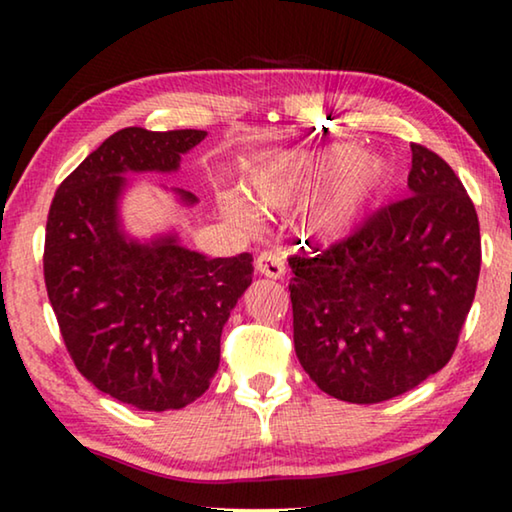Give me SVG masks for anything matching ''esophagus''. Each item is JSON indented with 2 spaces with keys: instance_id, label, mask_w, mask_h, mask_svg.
Returning <instances> with one entry per match:
<instances>
[{
  "instance_id": "34e87169",
  "label": "esophagus",
  "mask_w": 512,
  "mask_h": 512,
  "mask_svg": "<svg viewBox=\"0 0 512 512\" xmlns=\"http://www.w3.org/2000/svg\"><path fill=\"white\" fill-rule=\"evenodd\" d=\"M255 268H257V273L273 277V280H280V277L284 275V259L280 253H277V250H264V253L257 255Z\"/></svg>"
}]
</instances>
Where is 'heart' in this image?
<instances>
[{
	"label": "heart",
	"instance_id": "1",
	"mask_svg": "<svg viewBox=\"0 0 512 512\" xmlns=\"http://www.w3.org/2000/svg\"><path fill=\"white\" fill-rule=\"evenodd\" d=\"M305 219L307 232L316 239H341L357 225L379 189V160L357 155L352 146H332L323 153H268L248 171V196L259 210H284L332 176ZM223 210L232 221L250 225V212L237 196L223 198Z\"/></svg>",
	"mask_w": 512,
	"mask_h": 512
}]
</instances>
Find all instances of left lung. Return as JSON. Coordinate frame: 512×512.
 Masks as SVG:
<instances>
[{
    "label": "left lung",
    "instance_id": "8db88e82",
    "mask_svg": "<svg viewBox=\"0 0 512 512\" xmlns=\"http://www.w3.org/2000/svg\"><path fill=\"white\" fill-rule=\"evenodd\" d=\"M411 196L350 237L289 257L296 354L320 391L377 404L452 359L481 271L474 203L454 169L411 144Z\"/></svg>",
    "mask_w": 512,
    "mask_h": 512
}]
</instances>
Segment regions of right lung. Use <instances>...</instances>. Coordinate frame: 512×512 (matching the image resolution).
Returning a JSON list of instances; mask_svg holds the SVG:
<instances>
[{"label": "right lung", "mask_w": 512, "mask_h": 512, "mask_svg": "<svg viewBox=\"0 0 512 512\" xmlns=\"http://www.w3.org/2000/svg\"><path fill=\"white\" fill-rule=\"evenodd\" d=\"M205 135L121 128L49 207L42 264L69 357L101 393L140 411L183 409L210 388L225 320L253 282L250 253L210 259L176 235L140 244L119 228L121 173L176 171Z\"/></svg>", "instance_id": "add662e5"}]
</instances>
